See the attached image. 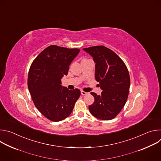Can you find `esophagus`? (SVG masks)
<instances>
[{"label":"esophagus","instance_id":"obj_1","mask_svg":"<svg viewBox=\"0 0 161 161\" xmlns=\"http://www.w3.org/2000/svg\"><path fill=\"white\" fill-rule=\"evenodd\" d=\"M88 94V92H84L83 90H81V94L83 95V96H85V95H87Z\"/></svg>","mask_w":161,"mask_h":161}]
</instances>
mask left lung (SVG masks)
Here are the masks:
<instances>
[{
	"label": "left lung",
	"mask_w": 161,
	"mask_h": 161,
	"mask_svg": "<svg viewBox=\"0 0 161 161\" xmlns=\"http://www.w3.org/2000/svg\"><path fill=\"white\" fill-rule=\"evenodd\" d=\"M83 50L93 57L95 78L103 90L101 95L91 92L95 101L88 106L89 111L100 120H111L120 112L128 97L130 76L127 68L115 53L104 46Z\"/></svg>",
	"instance_id": "8db88e82"
}]
</instances>
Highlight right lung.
<instances>
[{"label":"right lung","instance_id":"right-lung-1","mask_svg":"<svg viewBox=\"0 0 161 161\" xmlns=\"http://www.w3.org/2000/svg\"><path fill=\"white\" fill-rule=\"evenodd\" d=\"M80 50L52 45L44 49L32 62L28 75V87L32 101L43 115L59 122L70 115L80 96L78 88L62 86L69 65Z\"/></svg>","mask_w":161,"mask_h":161}]
</instances>
